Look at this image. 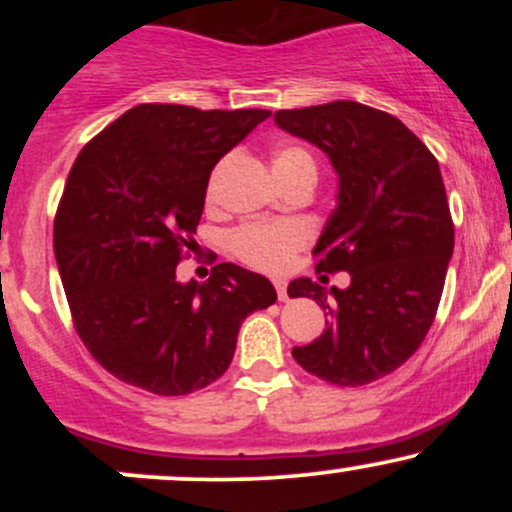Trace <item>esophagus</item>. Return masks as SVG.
Here are the masks:
<instances>
[{"label":"esophagus","instance_id":"34e87169","mask_svg":"<svg viewBox=\"0 0 512 512\" xmlns=\"http://www.w3.org/2000/svg\"><path fill=\"white\" fill-rule=\"evenodd\" d=\"M274 286H276V293H279V301H281V303L289 301V291H286V281H284V279H274Z\"/></svg>","mask_w":512,"mask_h":512}]
</instances>
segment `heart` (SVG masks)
Returning a JSON list of instances; mask_svg holds the SVG:
<instances>
[{
    "label": "heart",
    "instance_id": "1",
    "mask_svg": "<svg viewBox=\"0 0 512 512\" xmlns=\"http://www.w3.org/2000/svg\"><path fill=\"white\" fill-rule=\"evenodd\" d=\"M274 175L289 173L296 168H313L315 163L308 151L298 146H281L272 156ZM308 243V233L293 221H257L245 223L228 236V250L240 262L260 272L279 274L291 267L296 255Z\"/></svg>",
    "mask_w": 512,
    "mask_h": 512
}]
</instances>
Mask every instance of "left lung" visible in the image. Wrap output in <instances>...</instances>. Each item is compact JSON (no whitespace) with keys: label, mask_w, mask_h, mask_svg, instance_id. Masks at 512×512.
I'll list each match as a JSON object with an SVG mask.
<instances>
[{"label":"left lung","mask_w":512,"mask_h":512,"mask_svg":"<svg viewBox=\"0 0 512 512\" xmlns=\"http://www.w3.org/2000/svg\"><path fill=\"white\" fill-rule=\"evenodd\" d=\"M284 132L315 144L339 175L337 209L313 255L315 272H349L346 289L293 279L330 320L298 366L325 383L361 387L419 349L436 317L455 228L436 156L397 117L354 101L279 110Z\"/></svg>","instance_id":"left-lung-1"}]
</instances>
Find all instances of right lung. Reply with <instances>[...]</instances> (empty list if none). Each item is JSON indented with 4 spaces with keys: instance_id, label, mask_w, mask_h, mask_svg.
<instances>
[{
    "instance_id": "right-lung-1",
    "label": "right lung",
    "mask_w": 512,
    "mask_h": 512,
    "mask_svg": "<svg viewBox=\"0 0 512 512\" xmlns=\"http://www.w3.org/2000/svg\"><path fill=\"white\" fill-rule=\"evenodd\" d=\"M269 110L144 103L76 156L55 216V260L81 342L117 380L166 397L219 380L272 281L221 262L175 279L195 250L209 175Z\"/></svg>"
}]
</instances>
